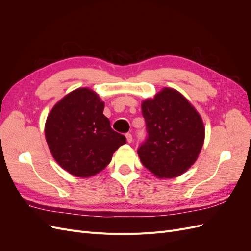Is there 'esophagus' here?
I'll list each match as a JSON object with an SVG mask.
<instances>
[{
	"label": "esophagus",
	"mask_w": 251,
	"mask_h": 251,
	"mask_svg": "<svg viewBox=\"0 0 251 251\" xmlns=\"http://www.w3.org/2000/svg\"><path fill=\"white\" fill-rule=\"evenodd\" d=\"M126 141H127L128 143H131V142L133 141V136H132L131 133H126Z\"/></svg>",
	"instance_id": "1"
}]
</instances>
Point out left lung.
I'll list each match as a JSON object with an SVG mask.
<instances>
[{"mask_svg":"<svg viewBox=\"0 0 251 251\" xmlns=\"http://www.w3.org/2000/svg\"><path fill=\"white\" fill-rule=\"evenodd\" d=\"M147 139L137 153L144 168L158 178H175L198 158L204 142L200 115L176 90L165 88L142 102Z\"/></svg>","mask_w":251,"mask_h":251,"instance_id":"1","label":"left lung"}]
</instances>
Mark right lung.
Wrapping results in <instances>:
<instances>
[{
	"label": "right lung",
	"mask_w": 251,
	"mask_h": 251,
	"mask_svg": "<svg viewBox=\"0 0 251 251\" xmlns=\"http://www.w3.org/2000/svg\"><path fill=\"white\" fill-rule=\"evenodd\" d=\"M104 103L92 90L73 91L49 114L45 136L50 151L64 170L76 177L102 171L126 138L113 130L103 115Z\"/></svg>",
	"instance_id": "obj_1"
}]
</instances>
